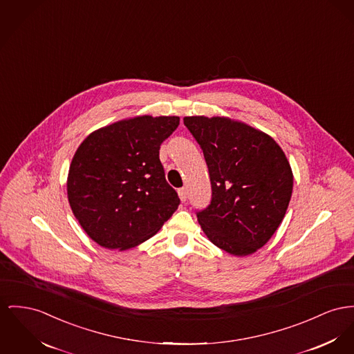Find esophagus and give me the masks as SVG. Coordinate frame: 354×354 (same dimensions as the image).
<instances>
[{
    "label": "esophagus",
    "instance_id": "obj_1",
    "mask_svg": "<svg viewBox=\"0 0 354 354\" xmlns=\"http://www.w3.org/2000/svg\"><path fill=\"white\" fill-rule=\"evenodd\" d=\"M178 196H180V200H181V201H187V198H188V192H187V189H178Z\"/></svg>",
    "mask_w": 354,
    "mask_h": 354
}]
</instances>
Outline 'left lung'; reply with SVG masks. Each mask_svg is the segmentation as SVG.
Returning a JSON list of instances; mask_svg holds the SVG:
<instances>
[{"mask_svg":"<svg viewBox=\"0 0 354 354\" xmlns=\"http://www.w3.org/2000/svg\"><path fill=\"white\" fill-rule=\"evenodd\" d=\"M209 170L211 204L197 220L214 245L235 257L257 252L282 223L292 171L266 133L225 117H185Z\"/></svg>","mask_w":354,"mask_h":354,"instance_id":"obj_1","label":"left lung"}]
</instances>
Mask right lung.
Instances as JSON below:
<instances>
[{"label":"right lung","mask_w":354,"mask_h":354,"mask_svg":"<svg viewBox=\"0 0 354 354\" xmlns=\"http://www.w3.org/2000/svg\"><path fill=\"white\" fill-rule=\"evenodd\" d=\"M178 117L142 115L91 133L72 158L67 194L72 212L95 243L133 248L164 225L180 204L165 178L160 146Z\"/></svg>","instance_id":"add662e5"}]
</instances>
